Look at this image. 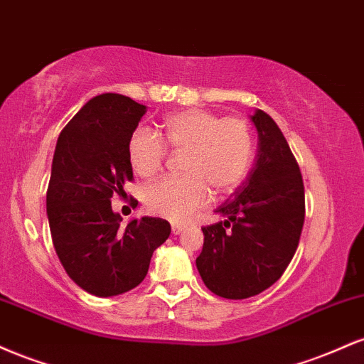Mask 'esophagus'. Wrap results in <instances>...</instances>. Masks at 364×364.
Wrapping results in <instances>:
<instances>
[{
	"mask_svg": "<svg viewBox=\"0 0 364 364\" xmlns=\"http://www.w3.org/2000/svg\"><path fill=\"white\" fill-rule=\"evenodd\" d=\"M171 231H173V235H181V232L185 231V225H181V224H173V228H171Z\"/></svg>",
	"mask_w": 364,
	"mask_h": 364,
	"instance_id": "esophagus-1",
	"label": "esophagus"
}]
</instances>
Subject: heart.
Returning <instances> with one entry per match:
<instances>
[{
  "label": "heart",
  "mask_w": 364,
  "mask_h": 364,
  "mask_svg": "<svg viewBox=\"0 0 364 364\" xmlns=\"http://www.w3.org/2000/svg\"><path fill=\"white\" fill-rule=\"evenodd\" d=\"M164 140L147 128L132 133L128 157L139 176L157 174L168 147L185 150L186 176L162 178L145 188L144 203L150 214L173 223H186L208 203L212 190L229 195L248 176L255 157L253 133L246 119L214 111L186 109L162 121Z\"/></svg>",
  "instance_id": "1"
}]
</instances>
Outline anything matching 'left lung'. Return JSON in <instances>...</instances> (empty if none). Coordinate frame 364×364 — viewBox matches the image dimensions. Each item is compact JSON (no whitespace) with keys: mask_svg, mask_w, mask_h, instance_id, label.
<instances>
[{"mask_svg":"<svg viewBox=\"0 0 364 364\" xmlns=\"http://www.w3.org/2000/svg\"><path fill=\"white\" fill-rule=\"evenodd\" d=\"M257 162L246 181L217 208L225 220L202 228L196 269L214 294L246 299L277 282L294 257L304 224L301 171L281 128L257 109Z\"/></svg>","mask_w":364,"mask_h":364,"instance_id":"obj_1","label":"left lung"}]
</instances>
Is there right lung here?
Returning a JSON list of instances; mask_svg holds the SVG:
<instances>
[{"label": "right lung", "instance_id": "1", "mask_svg": "<svg viewBox=\"0 0 364 364\" xmlns=\"http://www.w3.org/2000/svg\"><path fill=\"white\" fill-rule=\"evenodd\" d=\"M145 106L119 94L90 99L58 136L49 179V229L70 279L94 296L123 294L144 281L154 250L171 235L168 220L114 214L112 196L133 181L128 141Z\"/></svg>", "mask_w": 364, "mask_h": 364}]
</instances>
